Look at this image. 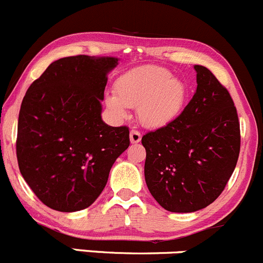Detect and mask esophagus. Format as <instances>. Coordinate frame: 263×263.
<instances>
[{"label":"esophagus","instance_id":"obj_1","mask_svg":"<svg viewBox=\"0 0 263 263\" xmlns=\"http://www.w3.org/2000/svg\"><path fill=\"white\" fill-rule=\"evenodd\" d=\"M129 137H130V142L133 143V144H137V143H139L140 140H142V134L137 130H132Z\"/></svg>","mask_w":263,"mask_h":263}]
</instances>
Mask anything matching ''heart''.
Listing matches in <instances>:
<instances>
[{
  "instance_id": "obj_1",
  "label": "heart",
  "mask_w": 263,
  "mask_h": 263,
  "mask_svg": "<svg viewBox=\"0 0 263 263\" xmlns=\"http://www.w3.org/2000/svg\"><path fill=\"white\" fill-rule=\"evenodd\" d=\"M187 86L162 67H143L129 71L115 83V95L105 104L119 120L129 116L128 107H137L140 124L159 129L173 123L185 109Z\"/></svg>"
}]
</instances>
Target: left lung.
<instances>
[{
  "mask_svg": "<svg viewBox=\"0 0 263 263\" xmlns=\"http://www.w3.org/2000/svg\"><path fill=\"white\" fill-rule=\"evenodd\" d=\"M197 87L173 123L143 135L148 190L163 209L194 213L218 199L237 164L240 132L228 90L206 67L194 66Z\"/></svg>",
  "mask_w": 263,
  "mask_h": 263,
  "instance_id": "8db88e82",
  "label": "left lung"
}]
</instances>
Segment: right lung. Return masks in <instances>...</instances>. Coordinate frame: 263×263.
<instances>
[{
    "instance_id": "add662e5",
    "label": "right lung",
    "mask_w": 263,
    "mask_h": 263,
    "mask_svg": "<svg viewBox=\"0 0 263 263\" xmlns=\"http://www.w3.org/2000/svg\"><path fill=\"white\" fill-rule=\"evenodd\" d=\"M114 57H66L26 91L18 114V168L40 201L63 213L93 204L114 162L130 144L126 126L101 118Z\"/></svg>"
}]
</instances>
